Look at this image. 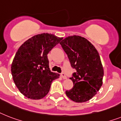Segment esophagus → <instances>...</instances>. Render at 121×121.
<instances>
[{
    "instance_id": "obj_1",
    "label": "esophagus",
    "mask_w": 121,
    "mask_h": 121,
    "mask_svg": "<svg viewBox=\"0 0 121 121\" xmlns=\"http://www.w3.org/2000/svg\"><path fill=\"white\" fill-rule=\"evenodd\" d=\"M60 76H61V77L63 79H67V77L64 73H62L61 75H60Z\"/></svg>"
}]
</instances>
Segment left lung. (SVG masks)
I'll use <instances>...</instances> for the list:
<instances>
[{
  "mask_svg": "<svg viewBox=\"0 0 121 121\" xmlns=\"http://www.w3.org/2000/svg\"><path fill=\"white\" fill-rule=\"evenodd\" d=\"M71 66L76 70L70 78L73 87L65 91L66 95L76 103L92 98L103 84L104 70L97 50L90 42L80 36H70L60 43Z\"/></svg>",
  "mask_w": 121,
  "mask_h": 121,
  "instance_id": "1",
  "label": "left lung"
}]
</instances>
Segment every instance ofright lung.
Wrapping results in <instances>:
<instances>
[{
    "label": "right lung",
    "mask_w": 121,
    "mask_h": 121,
    "mask_svg": "<svg viewBox=\"0 0 121 121\" xmlns=\"http://www.w3.org/2000/svg\"><path fill=\"white\" fill-rule=\"evenodd\" d=\"M62 39L52 34H39L26 41L16 52L11 65L13 80L28 98H44L52 82L59 77L50 70L48 54Z\"/></svg>",
    "instance_id": "right-lung-1"
}]
</instances>
